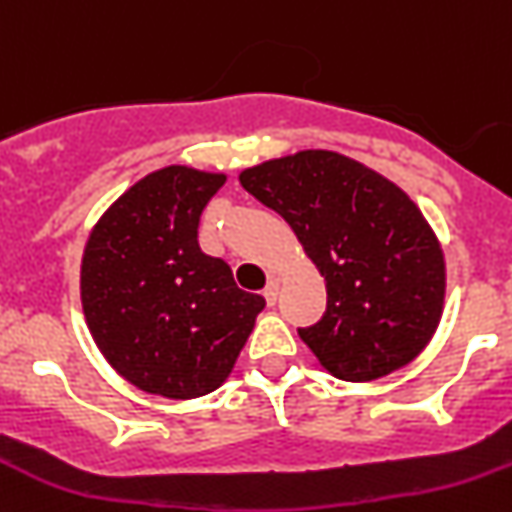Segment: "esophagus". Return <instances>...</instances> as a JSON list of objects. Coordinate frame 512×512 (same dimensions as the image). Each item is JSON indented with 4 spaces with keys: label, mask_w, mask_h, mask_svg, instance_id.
<instances>
[{
    "label": "esophagus",
    "mask_w": 512,
    "mask_h": 512,
    "mask_svg": "<svg viewBox=\"0 0 512 512\" xmlns=\"http://www.w3.org/2000/svg\"><path fill=\"white\" fill-rule=\"evenodd\" d=\"M278 295H280V275H272L270 283H267L265 288V300L270 305H275L278 303Z\"/></svg>",
    "instance_id": "1"
}]
</instances>
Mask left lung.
<instances>
[{"label":"left lung","mask_w":512,"mask_h":512,"mask_svg":"<svg viewBox=\"0 0 512 512\" xmlns=\"http://www.w3.org/2000/svg\"><path fill=\"white\" fill-rule=\"evenodd\" d=\"M293 227L326 278L328 308L300 338L343 381H374L432 341L444 310V252L404 189L336 151L308 148L240 174Z\"/></svg>","instance_id":"left-lung-1"}]
</instances>
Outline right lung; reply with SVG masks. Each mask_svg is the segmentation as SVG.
I'll return each mask as SVG.
<instances>
[{
	"label": "right lung",
	"instance_id": "add662e5",
	"mask_svg": "<svg viewBox=\"0 0 512 512\" xmlns=\"http://www.w3.org/2000/svg\"><path fill=\"white\" fill-rule=\"evenodd\" d=\"M219 171L164 166L100 214L80 262V300L103 358L128 384L166 399L219 389L245 348L262 295L237 288L219 257L199 250L202 209Z\"/></svg>",
	"mask_w": 512,
	"mask_h": 512
}]
</instances>
